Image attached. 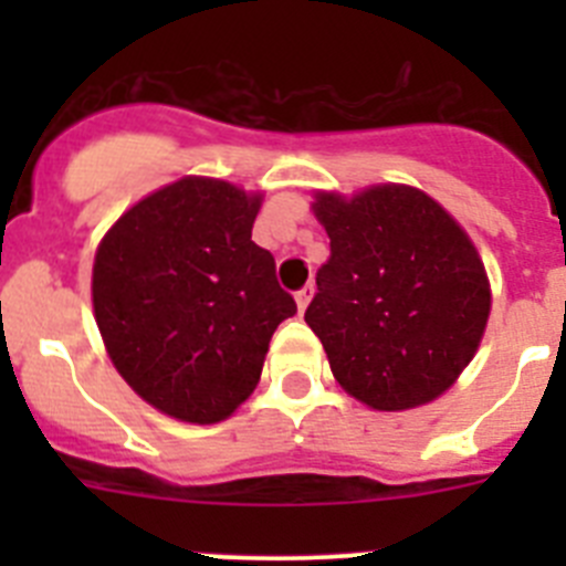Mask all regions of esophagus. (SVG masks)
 I'll use <instances>...</instances> for the list:
<instances>
[{
	"label": "esophagus",
	"mask_w": 566,
	"mask_h": 566,
	"mask_svg": "<svg viewBox=\"0 0 566 566\" xmlns=\"http://www.w3.org/2000/svg\"><path fill=\"white\" fill-rule=\"evenodd\" d=\"M312 294H314V286H312V283H306V286H303V289H300L297 294H294V300H297L300 314L306 312V306H308V300H312Z\"/></svg>",
	"instance_id": "esophagus-1"
}]
</instances>
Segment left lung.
Here are the masks:
<instances>
[{"instance_id":"8db88e82","label":"left lung","mask_w":566,"mask_h":566,"mask_svg":"<svg viewBox=\"0 0 566 566\" xmlns=\"http://www.w3.org/2000/svg\"><path fill=\"white\" fill-rule=\"evenodd\" d=\"M332 240L306 323L345 391L377 411H408L448 391L473 359L490 314L479 252L451 214L411 187L345 201L319 192Z\"/></svg>"}]
</instances>
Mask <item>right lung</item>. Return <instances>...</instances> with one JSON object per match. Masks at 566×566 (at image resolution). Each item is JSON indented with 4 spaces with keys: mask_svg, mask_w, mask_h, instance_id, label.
I'll list each match as a JSON object with an SVG mask.
<instances>
[{
    "mask_svg": "<svg viewBox=\"0 0 566 566\" xmlns=\"http://www.w3.org/2000/svg\"><path fill=\"white\" fill-rule=\"evenodd\" d=\"M260 195L181 178L104 234L93 308L135 394L184 422L227 419L258 385L269 339L297 303L252 240Z\"/></svg>",
    "mask_w": 566,
    "mask_h": 566,
    "instance_id": "obj_1",
    "label": "right lung"
}]
</instances>
